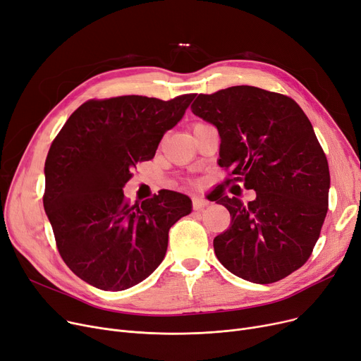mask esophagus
I'll return each instance as SVG.
<instances>
[{
	"instance_id": "1",
	"label": "esophagus",
	"mask_w": 361,
	"mask_h": 361,
	"mask_svg": "<svg viewBox=\"0 0 361 361\" xmlns=\"http://www.w3.org/2000/svg\"><path fill=\"white\" fill-rule=\"evenodd\" d=\"M208 205H209V200L208 199L202 197V196H195L193 197V209L199 211V209H203V208L208 207Z\"/></svg>"
}]
</instances>
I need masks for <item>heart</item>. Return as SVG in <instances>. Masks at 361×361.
I'll return each instance as SVG.
<instances>
[{"label":"heart","mask_w":361,"mask_h":361,"mask_svg":"<svg viewBox=\"0 0 361 361\" xmlns=\"http://www.w3.org/2000/svg\"><path fill=\"white\" fill-rule=\"evenodd\" d=\"M200 123H203V122H195V123L192 125V128H193V127H196V125H200Z\"/></svg>","instance_id":"1"}]
</instances>
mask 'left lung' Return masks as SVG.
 Here are the masks:
<instances>
[{"instance_id":"left-lung-1","label":"left lung","mask_w":361,"mask_h":361,"mask_svg":"<svg viewBox=\"0 0 361 361\" xmlns=\"http://www.w3.org/2000/svg\"><path fill=\"white\" fill-rule=\"evenodd\" d=\"M192 112L218 130L224 183L257 192L247 205L224 184L209 195L231 216L214 239L218 261L252 283L285 279L311 257L329 207L331 174L310 119L285 94L249 85L199 94Z\"/></svg>"}]
</instances>
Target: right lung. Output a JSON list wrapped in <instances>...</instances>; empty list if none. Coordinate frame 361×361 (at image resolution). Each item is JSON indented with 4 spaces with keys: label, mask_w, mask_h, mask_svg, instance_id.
Wrapping results in <instances>:
<instances>
[{
    "label": "right lung",
    "mask_w": 361,
    "mask_h": 361,
    "mask_svg": "<svg viewBox=\"0 0 361 361\" xmlns=\"http://www.w3.org/2000/svg\"><path fill=\"white\" fill-rule=\"evenodd\" d=\"M195 94L91 99L69 116L45 159L44 209L61 259L87 283L125 290L162 262L168 231L192 211L185 195L161 190L131 205L122 187L153 159Z\"/></svg>",
    "instance_id": "right-lung-1"
}]
</instances>
